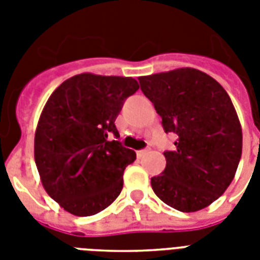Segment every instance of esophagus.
<instances>
[{"instance_id": "esophagus-1", "label": "esophagus", "mask_w": 260, "mask_h": 260, "mask_svg": "<svg viewBox=\"0 0 260 260\" xmlns=\"http://www.w3.org/2000/svg\"><path fill=\"white\" fill-rule=\"evenodd\" d=\"M147 152V150H139L136 154H138V158H142V156H144V154Z\"/></svg>"}]
</instances>
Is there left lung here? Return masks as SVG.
<instances>
[{
  "mask_svg": "<svg viewBox=\"0 0 260 260\" xmlns=\"http://www.w3.org/2000/svg\"><path fill=\"white\" fill-rule=\"evenodd\" d=\"M140 89L174 134L165 151L166 169L151 178L155 194L179 212H197L216 201L234 179L242 158L243 135L230 95L196 69L140 77Z\"/></svg>",
  "mask_w": 260,
  "mask_h": 260,
  "instance_id": "8db88e82",
  "label": "left lung"
}]
</instances>
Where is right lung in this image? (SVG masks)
Listing matches in <instances>:
<instances>
[{
	"instance_id": "obj_1",
	"label": "right lung",
	"mask_w": 260,
	"mask_h": 260,
	"mask_svg": "<svg viewBox=\"0 0 260 260\" xmlns=\"http://www.w3.org/2000/svg\"><path fill=\"white\" fill-rule=\"evenodd\" d=\"M138 89L134 78L86 73L48 98L35 134V162L48 196L69 213L93 216L121 193L122 173L136 154L122 147L114 121Z\"/></svg>"
}]
</instances>
